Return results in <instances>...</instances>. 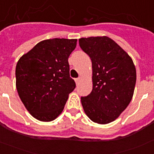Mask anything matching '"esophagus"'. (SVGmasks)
<instances>
[{
    "label": "esophagus",
    "mask_w": 154,
    "mask_h": 154,
    "mask_svg": "<svg viewBox=\"0 0 154 154\" xmlns=\"http://www.w3.org/2000/svg\"><path fill=\"white\" fill-rule=\"evenodd\" d=\"M80 79H80V78H77V79H75V81L76 85H78L79 82V81H80Z\"/></svg>",
    "instance_id": "obj_1"
}]
</instances>
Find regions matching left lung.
I'll return each mask as SVG.
<instances>
[{"label": "left lung", "mask_w": 154, "mask_h": 154, "mask_svg": "<svg viewBox=\"0 0 154 154\" xmlns=\"http://www.w3.org/2000/svg\"><path fill=\"white\" fill-rule=\"evenodd\" d=\"M92 66V90L81 97L83 109L94 123L115 120L130 104L135 89V65L127 53L109 37H89L79 40Z\"/></svg>", "instance_id": "1"}]
</instances>
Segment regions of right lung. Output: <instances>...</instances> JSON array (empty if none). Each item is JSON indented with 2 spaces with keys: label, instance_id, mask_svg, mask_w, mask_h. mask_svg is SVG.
I'll return each mask as SVG.
<instances>
[{
  "label": "right lung",
  "instance_id": "1",
  "mask_svg": "<svg viewBox=\"0 0 154 154\" xmlns=\"http://www.w3.org/2000/svg\"><path fill=\"white\" fill-rule=\"evenodd\" d=\"M76 42L77 39L66 38L42 41L17 62V93L35 119L42 122L56 119L75 88L69 75L68 59Z\"/></svg>",
  "mask_w": 154,
  "mask_h": 154
}]
</instances>
